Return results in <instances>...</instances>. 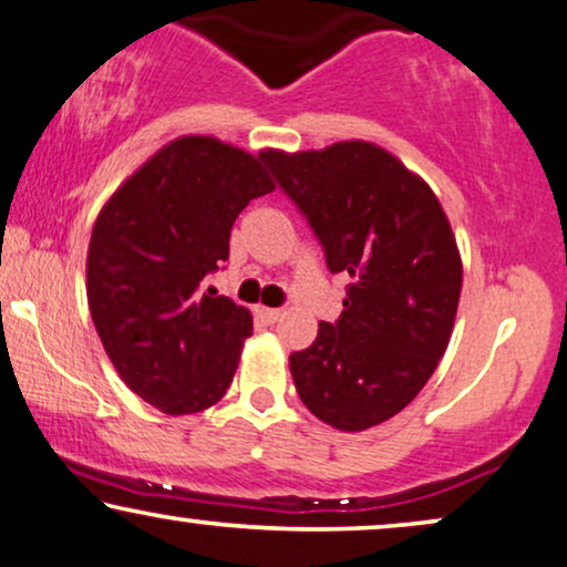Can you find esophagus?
I'll use <instances>...</instances> for the list:
<instances>
[{"label":"esophagus","instance_id":"1","mask_svg":"<svg viewBox=\"0 0 567 567\" xmlns=\"http://www.w3.org/2000/svg\"><path fill=\"white\" fill-rule=\"evenodd\" d=\"M255 315H258V320L262 324H274L284 317V309H274V307H258L255 309Z\"/></svg>","mask_w":567,"mask_h":567}]
</instances>
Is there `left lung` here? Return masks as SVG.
<instances>
[{
	"instance_id": "obj_1",
	"label": "left lung",
	"mask_w": 567,
	"mask_h": 567,
	"mask_svg": "<svg viewBox=\"0 0 567 567\" xmlns=\"http://www.w3.org/2000/svg\"><path fill=\"white\" fill-rule=\"evenodd\" d=\"M320 239L332 274L351 276L338 322L289 355L301 402L338 431L398 415L429 382L452 338L462 258L429 183L382 146L260 152Z\"/></svg>"
}]
</instances>
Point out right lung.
<instances>
[{"label": "right lung", "mask_w": 567, "mask_h": 567, "mask_svg": "<svg viewBox=\"0 0 567 567\" xmlns=\"http://www.w3.org/2000/svg\"><path fill=\"white\" fill-rule=\"evenodd\" d=\"M270 183L260 157L181 136L107 198L87 250L90 315L118 377L167 415L224 398L252 315L200 281L229 258V231Z\"/></svg>", "instance_id": "1"}]
</instances>
